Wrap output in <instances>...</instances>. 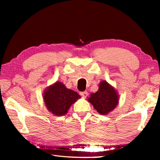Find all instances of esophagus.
<instances>
[{
  "label": "esophagus",
  "mask_w": 160,
  "mask_h": 160,
  "mask_svg": "<svg viewBox=\"0 0 160 160\" xmlns=\"http://www.w3.org/2000/svg\"><path fill=\"white\" fill-rule=\"evenodd\" d=\"M80 95H82V96H83V97H84V98H86L87 96V95H88V92H87V91L81 92H80Z\"/></svg>",
  "instance_id": "esophagus-1"
}]
</instances>
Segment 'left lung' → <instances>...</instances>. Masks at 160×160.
Returning <instances> with one entry per match:
<instances>
[{
    "instance_id": "left-lung-1",
    "label": "left lung",
    "mask_w": 160,
    "mask_h": 160,
    "mask_svg": "<svg viewBox=\"0 0 160 160\" xmlns=\"http://www.w3.org/2000/svg\"><path fill=\"white\" fill-rule=\"evenodd\" d=\"M88 101L100 114L106 115L115 108L119 102L117 92L106 81L100 83L99 89L95 93H92Z\"/></svg>"
}]
</instances>
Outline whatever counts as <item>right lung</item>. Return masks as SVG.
<instances>
[{
  "label": "right lung",
  "instance_id": "right-lung-1",
  "mask_svg": "<svg viewBox=\"0 0 160 160\" xmlns=\"http://www.w3.org/2000/svg\"><path fill=\"white\" fill-rule=\"evenodd\" d=\"M80 96L76 92L67 89L61 82H56L46 89L43 100L49 111L56 116H62Z\"/></svg>",
  "mask_w": 160,
  "mask_h": 160
}]
</instances>
